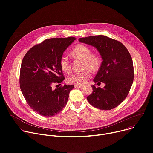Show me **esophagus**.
Segmentation results:
<instances>
[{"label": "esophagus", "mask_w": 153, "mask_h": 153, "mask_svg": "<svg viewBox=\"0 0 153 153\" xmlns=\"http://www.w3.org/2000/svg\"><path fill=\"white\" fill-rule=\"evenodd\" d=\"M74 87H75V88H82V86L80 85H75Z\"/></svg>", "instance_id": "esophagus-1"}]
</instances>
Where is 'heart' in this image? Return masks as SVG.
<instances>
[{
    "mask_svg": "<svg viewBox=\"0 0 153 153\" xmlns=\"http://www.w3.org/2000/svg\"><path fill=\"white\" fill-rule=\"evenodd\" d=\"M72 52L76 57L84 60V68L87 69L73 74L69 77L68 82L75 85H82L91 76V71L88 68L93 71L98 69L101 64V59L99 55L93 54L91 49L84 45H77L73 48ZM60 66L63 71L70 72L71 65L68 55L65 54L62 55L60 59Z\"/></svg>",
    "mask_w": 153,
    "mask_h": 153,
    "instance_id": "1",
    "label": "heart"
}]
</instances>
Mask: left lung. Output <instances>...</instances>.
I'll list each match as a JSON object with an SVG mask.
<instances>
[{"label": "left lung", "instance_id": "left-lung-1", "mask_svg": "<svg viewBox=\"0 0 153 153\" xmlns=\"http://www.w3.org/2000/svg\"><path fill=\"white\" fill-rule=\"evenodd\" d=\"M79 41L95 47L103 60L93 81L104 88L92 85L93 92L87 97L88 102L100 110H109L120 105L128 96L132 85L133 62L127 49L119 41L104 35L80 38Z\"/></svg>", "mask_w": 153, "mask_h": 153}]
</instances>
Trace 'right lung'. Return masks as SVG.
Segmentation results:
<instances>
[{
	"label": "right lung",
	"instance_id": "right-lung-1",
	"mask_svg": "<svg viewBox=\"0 0 153 153\" xmlns=\"http://www.w3.org/2000/svg\"><path fill=\"white\" fill-rule=\"evenodd\" d=\"M75 39L73 36L46 39L30 48L22 59L20 88L30 107L41 115L51 117L60 112L74 87L64 85L58 88L65 79L60 59ZM54 85L57 89L53 88Z\"/></svg>",
	"mask_w": 153,
	"mask_h": 153
}]
</instances>
